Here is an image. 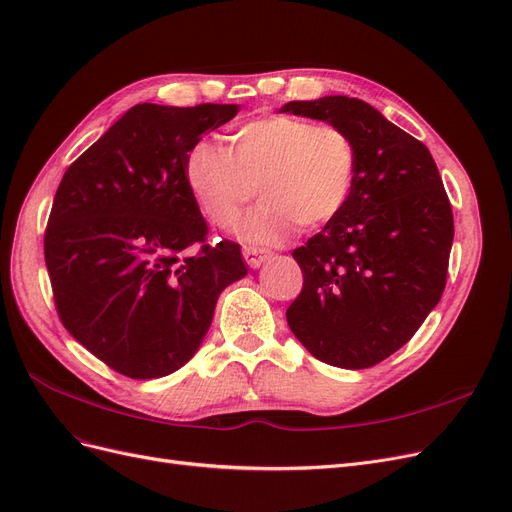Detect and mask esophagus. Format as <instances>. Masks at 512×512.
<instances>
[{"mask_svg":"<svg viewBox=\"0 0 512 512\" xmlns=\"http://www.w3.org/2000/svg\"><path fill=\"white\" fill-rule=\"evenodd\" d=\"M243 258L248 262L250 269H258L264 260H269V254L256 248H243Z\"/></svg>","mask_w":512,"mask_h":512,"instance_id":"obj_1","label":"esophagus"}]
</instances>
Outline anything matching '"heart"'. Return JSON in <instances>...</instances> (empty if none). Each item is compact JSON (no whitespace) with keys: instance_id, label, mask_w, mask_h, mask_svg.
<instances>
[{"instance_id":"heart-1","label":"heart","mask_w":512,"mask_h":512,"mask_svg":"<svg viewBox=\"0 0 512 512\" xmlns=\"http://www.w3.org/2000/svg\"><path fill=\"white\" fill-rule=\"evenodd\" d=\"M357 178L353 138L338 126L269 115L248 121L231 136V149L201 140L185 163L187 187L212 224L229 229L245 203L258 206L241 222L250 243L275 245L296 224L317 229L349 203Z\"/></svg>"}]
</instances>
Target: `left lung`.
I'll use <instances>...</instances> for the list:
<instances>
[{
    "label": "left lung",
    "instance_id": "1",
    "mask_svg": "<svg viewBox=\"0 0 512 512\" xmlns=\"http://www.w3.org/2000/svg\"><path fill=\"white\" fill-rule=\"evenodd\" d=\"M342 128L357 178L346 208L292 256L302 292L288 325L323 363L363 370L410 340L445 290L454 214L435 159L420 140L349 96L281 107Z\"/></svg>",
    "mask_w": 512,
    "mask_h": 512
}]
</instances>
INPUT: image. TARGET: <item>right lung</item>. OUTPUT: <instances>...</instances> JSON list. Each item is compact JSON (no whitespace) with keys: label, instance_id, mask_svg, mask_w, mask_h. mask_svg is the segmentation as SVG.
Listing matches in <instances>:
<instances>
[{"label":"right lung","instance_id":"right-lung-1","mask_svg":"<svg viewBox=\"0 0 512 512\" xmlns=\"http://www.w3.org/2000/svg\"><path fill=\"white\" fill-rule=\"evenodd\" d=\"M237 111L142 102L60 180L44 237L58 317L128 378L180 370L206 338L220 292L248 275L237 243H203L208 224L185 180L189 151Z\"/></svg>","mask_w":512,"mask_h":512}]
</instances>
